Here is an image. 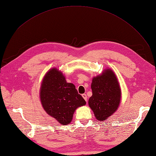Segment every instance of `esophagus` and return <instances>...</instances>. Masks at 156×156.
<instances>
[{
	"instance_id": "esophagus-1",
	"label": "esophagus",
	"mask_w": 156,
	"mask_h": 156,
	"mask_svg": "<svg viewBox=\"0 0 156 156\" xmlns=\"http://www.w3.org/2000/svg\"><path fill=\"white\" fill-rule=\"evenodd\" d=\"M82 96H83V98H84V100L87 101V96L86 94H82Z\"/></svg>"
}]
</instances>
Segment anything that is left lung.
<instances>
[{"instance_id": "1", "label": "left lung", "mask_w": 156, "mask_h": 156, "mask_svg": "<svg viewBox=\"0 0 156 156\" xmlns=\"http://www.w3.org/2000/svg\"><path fill=\"white\" fill-rule=\"evenodd\" d=\"M91 88L92 96L88 105L98 120L105 121L116 111L121 101V88L116 74L110 68L105 69L93 77Z\"/></svg>"}]
</instances>
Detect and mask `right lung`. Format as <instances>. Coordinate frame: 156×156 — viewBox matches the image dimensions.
I'll return each mask as SVG.
<instances>
[{
  "label": "right lung",
  "instance_id": "right-lung-1",
  "mask_svg": "<svg viewBox=\"0 0 156 156\" xmlns=\"http://www.w3.org/2000/svg\"><path fill=\"white\" fill-rule=\"evenodd\" d=\"M40 99L47 114L64 126L72 122L78 107L86 104L74 84L67 83L62 72L56 68H51L42 79Z\"/></svg>",
  "mask_w": 156,
  "mask_h": 156
}]
</instances>
